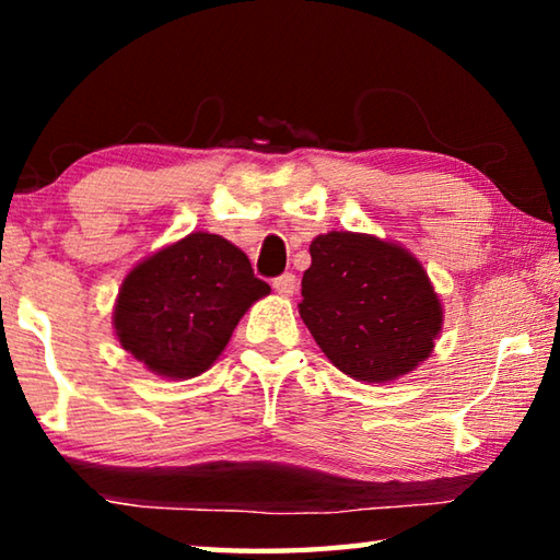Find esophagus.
<instances>
[{"instance_id": "1", "label": "esophagus", "mask_w": 560, "mask_h": 560, "mask_svg": "<svg viewBox=\"0 0 560 560\" xmlns=\"http://www.w3.org/2000/svg\"><path fill=\"white\" fill-rule=\"evenodd\" d=\"M273 289L281 296H293V291H296V277L293 273H281V277L273 279Z\"/></svg>"}]
</instances>
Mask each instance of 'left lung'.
Masks as SVG:
<instances>
[{"mask_svg":"<svg viewBox=\"0 0 560 560\" xmlns=\"http://www.w3.org/2000/svg\"><path fill=\"white\" fill-rule=\"evenodd\" d=\"M308 252L299 314L338 371L387 383L432 353L442 303L410 252L355 232L318 234Z\"/></svg>","mask_w":560,"mask_h":560,"instance_id":"1","label":"left lung"}]
</instances>
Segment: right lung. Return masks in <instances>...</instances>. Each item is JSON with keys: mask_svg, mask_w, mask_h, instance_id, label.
I'll list each match as a JSON object with an SVG mask.
<instances>
[{"mask_svg": "<svg viewBox=\"0 0 560 560\" xmlns=\"http://www.w3.org/2000/svg\"><path fill=\"white\" fill-rule=\"evenodd\" d=\"M269 291L240 246L192 232L130 269L113 328L150 373L187 381L222 355L240 318Z\"/></svg>", "mask_w": 560, "mask_h": 560, "instance_id": "right-lung-1", "label": "right lung"}]
</instances>
